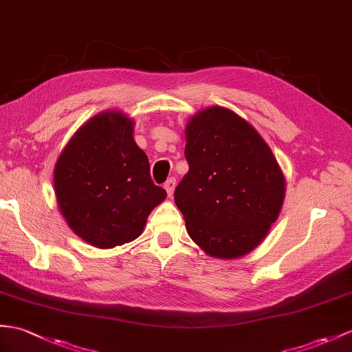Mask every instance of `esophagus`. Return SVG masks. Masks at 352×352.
<instances>
[{
	"mask_svg": "<svg viewBox=\"0 0 352 352\" xmlns=\"http://www.w3.org/2000/svg\"><path fill=\"white\" fill-rule=\"evenodd\" d=\"M175 184H177V179H175V177H170V178H168V179H166V183H165V189H166L168 196H173V193H174V190H175Z\"/></svg>",
	"mask_w": 352,
	"mask_h": 352,
	"instance_id": "esophagus-1",
	"label": "esophagus"
}]
</instances>
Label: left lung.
Segmentation results:
<instances>
[{"label":"left lung","mask_w":352,"mask_h":352,"mask_svg":"<svg viewBox=\"0 0 352 352\" xmlns=\"http://www.w3.org/2000/svg\"><path fill=\"white\" fill-rule=\"evenodd\" d=\"M189 173L174 199L190 239L217 258H239L263 241L283 204L285 178L248 121L213 106L186 130Z\"/></svg>","instance_id":"1"}]
</instances>
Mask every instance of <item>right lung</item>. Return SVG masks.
Here are the masks:
<instances>
[{
    "instance_id": "add662e5",
    "label": "right lung",
    "mask_w": 352,
    "mask_h": 352,
    "mask_svg": "<svg viewBox=\"0 0 352 352\" xmlns=\"http://www.w3.org/2000/svg\"><path fill=\"white\" fill-rule=\"evenodd\" d=\"M54 184L73 232L100 249L138 239L166 198L135 142L132 120L120 112L99 113L78 130L56 162Z\"/></svg>"
}]
</instances>
